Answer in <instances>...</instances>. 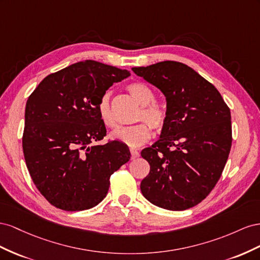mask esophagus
<instances>
[{
  "label": "esophagus",
  "mask_w": 260,
  "mask_h": 260,
  "mask_svg": "<svg viewBox=\"0 0 260 260\" xmlns=\"http://www.w3.org/2000/svg\"><path fill=\"white\" fill-rule=\"evenodd\" d=\"M129 151H131V158L132 159H136V158L139 157V152L136 149H134V148H131Z\"/></svg>",
  "instance_id": "esophagus-1"
}]
</instances>
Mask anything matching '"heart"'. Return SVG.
I'll return each mask as SVG.
<instances>
[{
  "mask_svg": "<svg viewBox=\"0 0 260 260\" xmlns=\"http://www.w3.org/2000/svg\"><path fill=\"white\" fill-rule=\"evenodd\" d=\"M127 90L139 102V105H142L140 111L136 115V121H142L144 123L117 128L111 134V137L127 146L138 147L150 139V128L155 132L163 129L167 124L168 113L166 108L161 103L154 101V92L147 85L139 83V81H134L127 86ZM97 109L100 120L105 126L109 128L115 127L116 121L113 116L112 109H111L109 92L101 95Z\"/></svg>",
  "mask_w": 260,
  "mask_h": 260,
  "instance_id": "heart-1",
  "label": "heart"
}]
</instances>
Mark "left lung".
<instances>
[{
  "label": "left lung",
  "instance_id": "8db88e82",
  "mask_svg": "<svg viewBox=\"0 0 260 260\" xmlns=\"http://www.w3.org/2000/svg\"><path fill=\"white\" fill-rule=\"evenodd\" d=\"M163 92L168 120L160 139L142 151L150 172L143 195L168 210H186L210 194L232 145L231 112L208 80L175 61L133 69Z\"/></svg>",
  "mask_w": 260,
  "mask_h": 260
}]
</instances>
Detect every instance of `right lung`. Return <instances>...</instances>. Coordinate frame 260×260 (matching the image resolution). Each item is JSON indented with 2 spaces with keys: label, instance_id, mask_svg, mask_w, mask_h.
I'll return each instance as SVG.
<instances>
[{
  "label": "right lung",
  "instance_id": "right-lung-1",
  "mask_svg": "<svg viewBox=\"0 0 260 260\" xmlns=\"http://www.w3.org/2000/svg\"><path fill=\"white\" fill-rule=\"evenodd\" d=\"M131 73L95 61H83L52 73L29 95L23 151L36 187L65 211L97 206L108 194L110 177L131 159L117 140L91 145L107 135L98 102Z\"/></svg>",
  "mask_w": 260,
  "mask_h": 260
}]
</instances>
